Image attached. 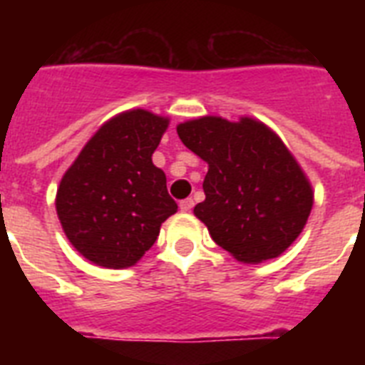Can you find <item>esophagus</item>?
Segmentation results:
<instances>
[{
    "instance_id": "34e87169",
    "label": "esophagus",
    "mask_w": 365,
    "mask_h": 365,
    "mask_svg": "<svg viewBox=\"0 0 365 365\" xmlns=\"http://www.w3.org/2000/svg\"><path fill=\"white\" fill-rule=\"evenodd\" d=\"M193 206H195L193 199H183L182 202H180V210H182V212H191V210H193Z\"/></svg>"
}]
</instances>
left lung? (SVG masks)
Returning <instances> with one entry per match:
<instances>
[{
    "label": "left lung",
    "instance_id": "obj_1",
    "mask_svg": "<svg viewBox=\"0 0 365 365\" xmlns=\"http://www.w3.org/2000/svg\"><path fill=\"white\" fill-rule=\"evenodd\" d=\"M183 145L208 163L206 199L195 206L217 246L244 263L282 254L307 223L312 189L280 138L242 117H200L178 125Z\"/></svg>",
    "mask_w": 365,
    "mask_h": 365
}]
</instances>
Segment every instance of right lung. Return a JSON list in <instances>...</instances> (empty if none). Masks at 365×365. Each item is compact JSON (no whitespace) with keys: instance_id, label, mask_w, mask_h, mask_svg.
Masks as SVG:
<instances>
[{"instance_id":"1","label":"right lung","mask_w":365,"mask_h":365,"mask_svg":"<svg viewBox=\"0 0 365 365\" xmlns=\"http://www.w3.org/2000/svg\"><path fill=\"white\" fill-rule=\"evenodd\" d=\"M168 119L125 111L102 125L60 182L56 212L66 237L106 269L134 265L178 210L151 155Z\"/></svg>"}]
</instances>
